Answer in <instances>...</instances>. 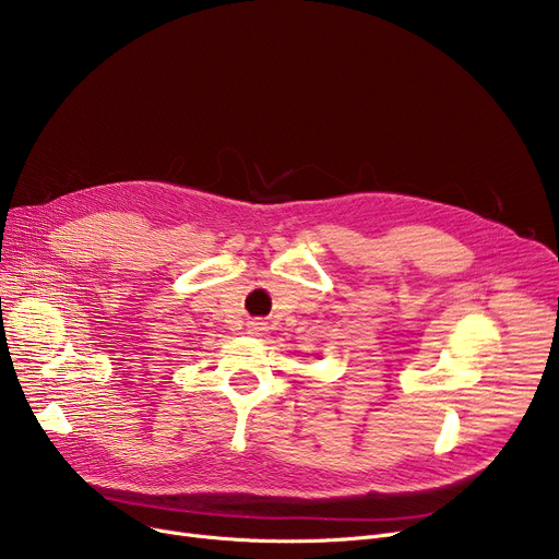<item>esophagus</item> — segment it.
<instances>
[{"instance_id":"34e87169","label":"esophagus","mask_w":559,"mask_h":559,"mask_svg":"<svg viewBox=\"0 0 559 559\" xmlns=\"http://www.w3.org/2000/svg\"><path fill=\"white\" fill-rule=\"evenodd\" d=\"M262 331H264L262 321H251V324H249V333H251V335H260Z\"/></svg>"}]
</instances>
